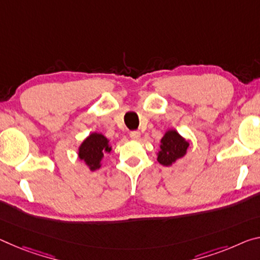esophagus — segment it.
I'll return each mask as SVG.
<instances>
[{"label":"esophagus","mask_w":260,"mask_h":260,"mask_svg":"<svg viewBox=\"0 0 260 260\" xmlns=\"http://www.w3.org/2000/svg\"><path fill=\"white\" fill-rule=\"evenodd\" d=\"M129 137H131V139H133V140H139L140 137H141V133H140L139 131H133V132H131V133H129Z\"/></svg>","instance_id":"1"}]
</instances>
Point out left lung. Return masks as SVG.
Listing matches in <instances>:
<instances>
[{
  "label": "left lung",
  "mask_w": 260,
  "mask_h": 260,
  "mask_svg": "<svg viewBox=\"0 0 260 260\" xmlns=\"http://www.w3.org/2000/svg\"><path fill=\"white\" fill-rule=\"evenodd\" d=\"M188 146L187 140H185L178 132L175 129L168 131L160 140L157 160L164 167H170L177 159L185 156Z\"/></svg>",
  "instance_id": "obj_1"
}]
</instances>
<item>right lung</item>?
Instances as JSON below:
<instances>
[{"instance_id":"obj_1","label":"right lung","mask_w":260,"mask_h":260,"mask_svg":"<svg viewBox=\"0 0 260 260\" xmlns=\"http://www.w3.org/2000/svg\"><path fill=\"white\" fill-rule=\"evenodd\" d=\"M112 150L109 140L100 133H91L78 147V157L84 160L91 171L101 168V162L105 152Z\"/></svg>"}]
</instances>
